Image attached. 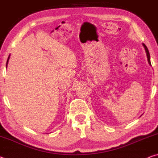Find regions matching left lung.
Returning a JSON list of instances; mask_svg holds the SVG:
<instances>
[{"mask_svg": "<svg viewBox=\"0 0 158 158\" xmlns=\"http://www.w3.org/2000/svg\"><path fill=\"white\" fill-rule=\"evenodd\" d=\"M142 45H143V47H144V49H145V51H146V56H147V59H148V63H149V65L151 66V58H150V53H149V52H148V48H147V47L146 46V44H145L142 43Z\"/></svg>", "mask_w": 158, "mask_h": 158, "instance_id": "8db88e82", "label": "left lung"}]
</instances>
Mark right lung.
<instances>
[{
	"mask_svg": "<svg viewBox=\"0 0 158 158\" xmlns=\"http://www.w3.org/2000/svg\"><path fill=\"white\" fill-rule=\"evenodd\" d=\"M10 54L9 55V56H8V58H7V63H6V68H7V64H8V62H9V59H10Z\"/></svg>",
	"mask_w": 158,
	"mask_h": 158,
	"instance_id": "right-lung-1",
	"label": "right lung"
}]
</instances>
